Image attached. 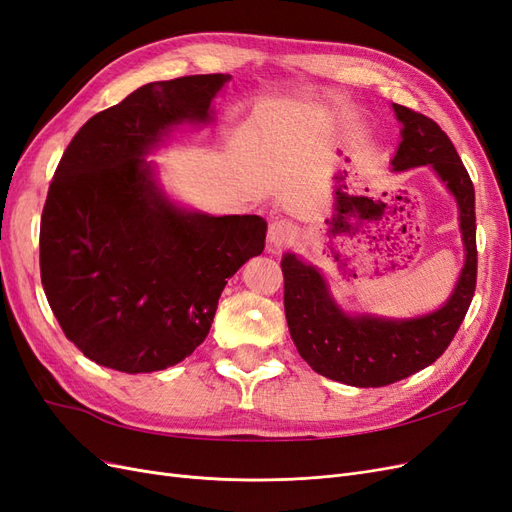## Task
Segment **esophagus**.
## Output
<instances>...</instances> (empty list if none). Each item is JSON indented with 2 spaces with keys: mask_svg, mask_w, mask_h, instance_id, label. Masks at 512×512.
I'll return each instance as SVG.
<instances>
[{
  "mask_svg": "<svg viewBox=\"0 0 512 512\" xmlns=\"http://www.w3.org/2000/svg\"><path fill=\"white\" fill-rule=\"evenodd\" d=\"M294 237H297V228H294V224L286 220H277L269 228V247L273 252H280L282 247L294 241Z\"/></svg>",
  "mask_w": 512,
  "mask_h": 512,
  "instance_id": "obj_1",
  "label": "esophagus"
}]
</instances>
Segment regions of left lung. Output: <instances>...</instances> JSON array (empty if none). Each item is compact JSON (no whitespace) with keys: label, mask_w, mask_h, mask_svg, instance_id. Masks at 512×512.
I'll return each mask as SVG.
<instances>
[{"label":"left lung","mask_w":512,"mask_h":512,"mask_svg":"<svg viewBox=\"0 0 512 512\" xmlns=\"http://www.w3.org/2000/svg\"><path fill=\"white\" fill-rule=\"evenodd\" d=\"M393 111L401 123V141L391 160L395 173L431 166L457 200L466 260L451 297L416 318L348 314L314 265L290 252L282 256L284 309L294 346L320 376L361 389L404 380L440 359L466 318L476 288V213L468 170L436 121L401 104H393Z\"/></svg>","instance_id":"left-lung-1"}]
</instances>
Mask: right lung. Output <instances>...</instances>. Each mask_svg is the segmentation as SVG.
<instances>
[{"label":"right lung","mask_w":512,"mask_h":512,"mask_svg":"<svg viewBox=\"0 0 512 512\" xmlns=\"http://www.w3.org/2000/svg\"><path fill=\"white\" fill-rule=\"evenodd\" d=\"M230 74L138 87L91 117L59 160L40 222V277L66 337L126 374L181 363L220 294L265 250L260 215L190 211L160 188L149 153L177 126H207Z\"/></svg>","instance_id":"right-lung-1"}]
</instances>
